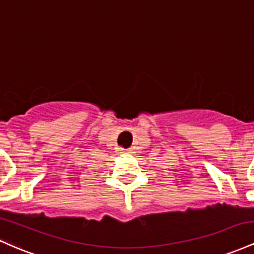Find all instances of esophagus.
<instances>
[{"mask_svg": "<svg viewBox=\"0 0 254 254\" xmlns=\"http://www.w3.org/2000/svg\"><path fill=\"white\" fill-rule=\"evenodd\" d=\"M121 153H130V150H124V149H121Z\"/></svg>", "mask_w": 254, "mask_h": 254, "instance_id": "34e87169", "label": "esophagus"}]
</instances>
